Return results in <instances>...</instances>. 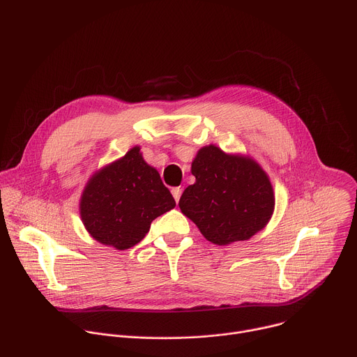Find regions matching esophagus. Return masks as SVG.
I'll return each mask as SVG.
<instances>
[{
	"mask_svg": "<svg viewBox=\"0 0 357 357\" xmlns=\"http://www.w3.org/2000/svg\"><path fill=\"white\" fill-rule=\"evenodd\" d=\"M171 192H172V196H174L175 202L178 203V202H179V199H181V193H182V189H181V188H174Z\"/></svg>",
	"mask_w": 357,
	"mask_h": 357,
	"instance_id": "obj_1",
	"label": "esophagus"
}]
</instances>
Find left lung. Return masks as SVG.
I'll list each match as a JSON object with an SVG mask.
<instances>
[{"mask_svg":"<svg viewBox=\"0 0 357 357\" xmlns=\"http://www.w3.org/2000/svg\"><path fill=\"white\" fill-rule=\"evenodd\" d=\"M190 172L196 182L183 190L179 208L211 243L248 240L271 219L273 185L252 158L208 145L197 151Z\"/></svg>","mask_w":357,"mask_h":357,"instance_id":"left-lung-1","label":"left lung"}]
</instances>
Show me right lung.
Instances as JSON below:
<instances>
[{
  "label": "right lung",
  "instance_id": "1",
  "mask_svg": "<svg viewBox=\"0 0 357 357\" xmlns=\"http://www.w3.org/2000/svg\"><path fill=\"white\" fill-rule=\"evenodd\" d=\"M175 205L158 171L144 161L139 146H134L89 179L80 199V216L94 240L127 250L145 237L152 220Z\"/></svg>",
  "mask_w": 357,
  "mask_h": 357
}]
</instances>
